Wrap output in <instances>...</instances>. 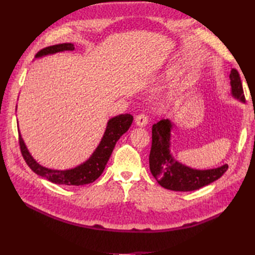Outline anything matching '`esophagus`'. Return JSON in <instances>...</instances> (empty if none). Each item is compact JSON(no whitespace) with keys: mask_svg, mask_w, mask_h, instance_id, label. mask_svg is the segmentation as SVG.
Masks as SVG:
<instances>
[{"mask_svg":"<svg viewBox=\"0 0 255 255\" xmlns=\"http://www.w3.org/2000/svg\"><path fill=\"white\" fill-rule=\"evenodd\" d=\"M134 122H136V125L138 127H144L148 125V117L143 115V114H141V115H138L136 117V121Z\"/></svg>","mask_w":255,"mask_h":255,"instance_id":"34e87169","label":"esophagus"}]
</instances>
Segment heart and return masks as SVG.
<instances>
[{"mask_svg":"<svg viewBox=\"0 0 255 255\" xmlns=\"http://www.w3.org/2000/svg\"><path fill=\"white\" fill-rule=\"evenodd\" d=\"M178 75H180V72L177 71V69L175 68H169L166 69L164 73L161 75V78H159L158 80L155 81L154 84H159V83H164V82H170V81H173L178 78ZM184 93L183 90H178L176 93L173 94V96L170 99V103L173 102H177L182 99V95Z\"/></svg>","mask_w":255,"mask_h":255,"instance_id":"obj_1","label":"heart"}]
</instances>
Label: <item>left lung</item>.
Returning <instances> with one entry per match:
<instances>
[{
    "label": "left lung",
    "instance_id": "obj_1",
    "mask_svg": "<svg viewBox=\"0 0 255 255\" xmlns=\"http://www.w3.org/2000/svg\"><path fill=\"white\" fill-rule=\"evenodd\" d=\"M231 95L245 103L242 82L236 69L230 75ZM174 125L169 119H162L152 126V145L149 164L152 175L162 187L176 192H191L217 181L228 170V164L208 170L192 169L174 159L171 152V131Z\"/></svg>",
    "mask_w": 255,
    "mask_h": 255
}]
</instances>
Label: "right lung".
Returning <instances> with one entry per match:
<instances>
[{
	"instance_id": "add662e5",
	"label": "right lung",
	"mask_w": 255,
	"mask_h": 255,
	"mask_svg": "<svg viewBox=\"0 0 255 255\" xmlns=\"http://www.w3.org/2000/svg\"><path fill=\"white\" fill-rule=\"evenodd\" d=\"M72 50H74V45L71 44V42L53 45L41 49L36 55V58H41L45 56L55 55V53L58 52ZM132 121L133 117L130 114H122V115L111 118L110 121L107 122L105 132L103 134L101 142L94 150V152L92 153V155L85 162L73 167V169L53 170L40 165L29 153V151L27 149L24 140L21 138V134L18 130L19 147L21 154H23L26 163L28 164L30 169L34 171L36 174L47 178L48 181L55 184H59V185H60V184L61 185L74 186L85 185V184L93 183L102 175V173L104 171L107 164V161L110 160V156L113 152L114 148H115L116 142L118 141V139L128 130L129 127L131 126Z\"/></svg>"
}]
</instances>
